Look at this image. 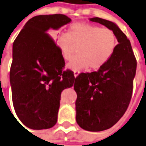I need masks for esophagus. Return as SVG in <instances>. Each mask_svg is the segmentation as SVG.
<instances>
[{"label": "esophagus", "mask_w": 146, "mask_h": 146, "mask_svg": "<svg viewBox=\"0 0 146 146\" xmlns=\"http://www.w3.org/2000/svg\"><path fill=\"white\" fill-rule=\"evenodd\" d=\"M80 73H81V72H80V71H74V72H73V75H74V77H77V76L80 74Z\"/></svg>", "instance_id": "obj_1"}]
</instances>
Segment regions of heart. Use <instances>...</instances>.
<instances>
[{
  "instance_id": "obj_1",
  "label": "heart",
  "mask_w": 146,
  "mask_h": 146,
  "mask_svg": "<svg viewBox=\"0 0 146 146\" xmlns=\"http://www.w3.org/2000/svg\"><path fill=\"white\" fill-rule=\"evenodd\" d=\"M56 42L65 60L70 59L75 46H78V54L66 65L72 71L89 66L93 69L101 68L110 59L117 44L116 35L110 29L85 22L71 25L68 33L56 36Z\"/></svg>"
}]
</instances>
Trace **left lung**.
I'll return each mask as SVG.
<instances>
[{"instance_id": "left-lung-1", "label": "left lung", "mask_w": 146, "mask_h": 146, "mask_svg": "<svg viewBox=\"0 0 146 146\" xmlns=\"http://www.w3.org/2000/svg\"><path fill=\"white\" fill-rule=\"evenodd\" d=\"M89 20L113 30L119 43L97 72L80 73L75 79L76 121L83 129L98 132L113 126L127 110L137 60L130 41L114 22L99 17Z\"/></svg>"}]
</instances>
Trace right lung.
Returning a JSON list of instances; mask_svg holds the SVG:
<instances>
[{
    "mask_svg": "<svg viewBox=\"0 0 146 146\" xmlns=\"http://www.w3.org/2000/svg\"><path fill=\"white\" fill-rule=\"evenodd\" d=\"M71 22L63 14L40 15L29 20L13 44L9 80L15 112L33 129L52 127L57 121L60 94L74 86L70 70L48 32Z\"/></svg>",
    "mask_w": 146,
    "mask_h": 146,
    "instance_id": "right-lung-1",
    "label": "right lung"
}]
</instances>
